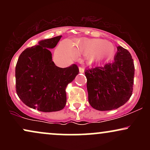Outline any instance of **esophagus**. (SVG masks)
Masks as SVG:
<instances>
[{
	"instance_id": "obj_1",
	"label": "esophagus",
	"mask_w": 150,
	"mask_h": 150,
	"mask_svg": "<svg viewBox=\"0 0 150 150\" xmlns=\"http://www.w3.org/2000/svg\"><path fill=\"white\" fill-rule=\"evenodd\" d=\"M84 71H85V69H84L82 67H79V72H80V73H83Z\"/></svg>"
}]
</instances>
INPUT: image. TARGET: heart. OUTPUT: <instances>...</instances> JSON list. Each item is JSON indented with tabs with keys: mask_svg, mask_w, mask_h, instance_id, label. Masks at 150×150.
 Segmentation results:
<instances>
[{
	"mask_svg": "<svg viewBox=\"0 0 150 150\" xmlns=\"http://www.w3.org/2000/svg\"><path fill=\"white\" fill-rule=\"evenodd\" d=\"M116 48L112 43L101 39H80L72 44L64 41L56 50L58 57L64 61H72L79 54L85 56L89 63H101L115 55Z\"/></svg>",
	"mask_w": 150,
	"mask_h": 150,
	"instance_id": "obj_1",
	"label": "heart"
}]
</instances>
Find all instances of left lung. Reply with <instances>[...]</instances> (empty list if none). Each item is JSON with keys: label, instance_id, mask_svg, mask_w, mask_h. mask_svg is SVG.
Returning <instances> with one entry per match:
<instances>
[{"label": "left lung", "instance_id": "obj_1", "mask_svg": "<svg viewBox=\"0 0 150 150\" xmlns=\"http://www.w3.org/2000/svg\"><path fill=\"white\" fill-rule=\"evenodd\" d=\"M88 101L98 111H111L124 105L132 93L135 75L130 52L117 46L114 61L85 70Z\"/></svg>", "mask_w": 150, "mask_h": 150}]
</instances>
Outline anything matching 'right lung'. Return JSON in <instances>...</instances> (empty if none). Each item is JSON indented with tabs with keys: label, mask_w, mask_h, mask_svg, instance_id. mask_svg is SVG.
Segmentation results:
<instances>
[{
	"label": "right lung",
	"mask_w": 150,
	"mask_h": 150,
	"mask_svg": "<svg viewBox=\"0 0 150 150\" xmlns=\"http://www.w3.org/2000/svg\"><path fill=\"white\" fill-rule=\"evenodd\" d=\"M62 36L39 41L19 56L15 68L17 94L29 107L43 112L61 111L66 104L65 89L79 69L56 66L49 51L57 45Z\"/></svg>",
	"instance_id": "right-lung-1"
}]
</instances>
